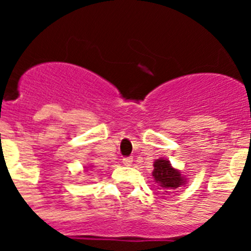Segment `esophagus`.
Returning a JSON list of instances; mask_svg holds the SVG:
<instances>
[{
    "instance_id": "1",
    "label": "esophagus",
    "mask_w": 251,
    "mask_h": 251,
    "mask_svg": "<svg viewBox=\"0 0 251 251\" xmlns=\"http://www.w3.org/2000/svg\"><path fill=\"white\" fill-rule=\"evenodd\" d=\"M132 162H133V159L130 158V157H126V158H123V165L124 166H132Z\"/></svg>"
}]
</instances>
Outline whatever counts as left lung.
Returning a JSON list of instances; mask_svg holds the SVG:
<instances>
[{
	"label": "left lung",
	"instance_id": "1",
	"mask_svg": "<svg viewBox=\"0 0 251 251\" xmlns=\"http://www.w3.org/2000/svg\"><path fill=\"white\" fill-rule=\"evenodd\" d=\"M152 176L154 182L158 185L162 194H174L175 190L186 183V178L178 170L172 167L170 161L165 158H158L153 162Z\"/></svg>",
	"mask_w": 251,
	"mask_h": 251
}]
</instances>
